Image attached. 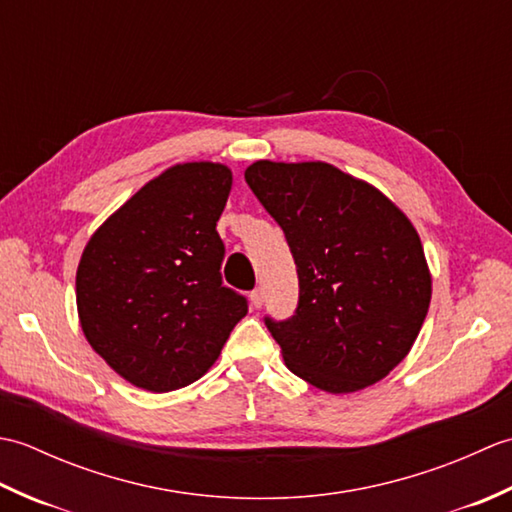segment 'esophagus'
Instances as JSON below:
<instances>
[{
    "mask_svg": "<svg viewBox=\"0 0 512 512\" xmlns=\"http://www.w3.org/2000/svg\"><path fill=\"white\" fill-rule=\"evenodd\" d=\"M250 303H253L255 308H262V303H264V290L262 288H255L253 292H250Z\"/></svg>",
    "mask_w": 512,
    "mask_h": 512,
    "instance_id": "obj_1",
    "label": "esophagus"
}]
</instances>
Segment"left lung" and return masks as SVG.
<instances>
[{"label":"left lung","instance_id":"left-lung-1","mask_svg":"<svg viewBox=\"0 0 512 512\" xmlns=\"http://www.w3.org/2000/svg\"><path fill=\"white\" fill-rule=\"evenodd\" d=\"M244 178L297 264L295 314L264 319L288 369L330 394L378 383L409 354L429 310L416 228L372 184L328 162L257 160Z\"/></svg>","mask_w":512,"mask_h":512}]
</instances>
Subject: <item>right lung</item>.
Returning a JSON list of instances; mask_svg holds the SVG:
<instances>
[{"mask_svg":"<svg viewBox=\"0 0 512 512\" xmlns=\"http://www.w3.org/2000/svg\"><path fill=\"white\" fill-rule=\"evenodd\" d=\"M233 173L184 162L149 180L107 217L76 270L85 339L129 383L173 391L202 378L248 301L222 284L215 226Z\"/></svg>","mask_w":512,"mask_h":512,"instance_id":"obj_1","label":"right lung"}]
</instances>
